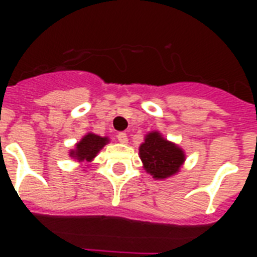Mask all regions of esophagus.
I'll return each mask as SVG.
<instances>
[{"label":"esophagus","mask_w":257,"mask_h":257,"mask_svg":"<svg viewBox=\"0 0 257 257\" xmlns=\"http://www.w3.org/2000/svg\"><path fill=\"white\" fill-rule=\"evenodd\" d=\"M117 139H118V141H120L121 144H126V143H128V136H126V133L124 132L118 133V135H117Z\"/></svg>","instance_id":"obj_1"}]
</instances>
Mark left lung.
<instances>
[{"mask_svg": "<svg viewBox=\"0 0 257 257\" xmlns=\"http://www.w3.org/2000/svg\"><path fill=\"white\" fill-rule=\"evenodd\" d=\"M140 157L144 168L155 179H167L177 173L185 160L183 151L163 139L159 132L147 136L140 147Z\"/></svg>", "mask_w": 257, "mask_h": 257, "instance_id": "8db88e82", "label": "left lung"}]
</instances>
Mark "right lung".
Segmentation results:
<instances>
[{
  "mask_svg": "<svg viewBox=\"0 0 257 257\" xmlns=\"http://www.w3.org/2000/svg\"><path fill=\"white\" fill-rule=\"evenodd\" d=\"M108 141V137H100L97 135H93V133H88L76 145V149L70 151V156L77 159L78 161H90Z\"/></svg>",
  "mask_w": 257,
  "mask_h": 257,
  "instance_id": "1",
  "label": "right lung"
}]
</instances>
